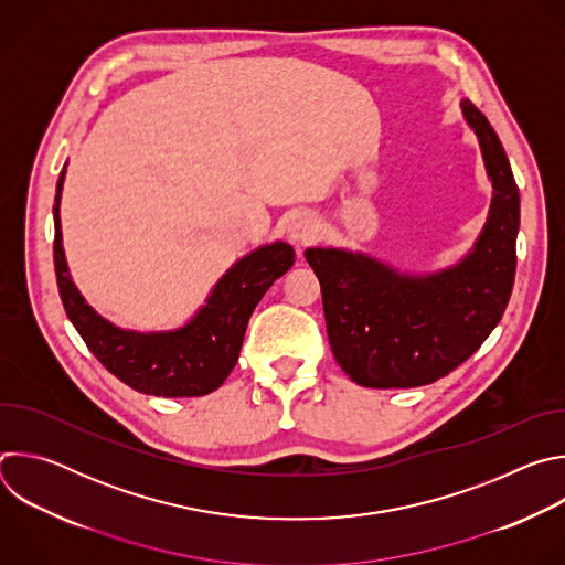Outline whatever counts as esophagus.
I'll list each match as a JSON object with an SVG mask.
<instances>
[{
    "label": "esophagus",
    "instance_id": "obj_1",
    "mask_svg": "<svg viewBox=\"0 0 565 565\" xmlns=\"http://www.w3.org/2000/svg\"><path fill=\"white\" fill-rule=\"evenodd\" d=\"M319 234V221L315 214L301 210L295 212L288 221V236L295 241L297 246H308Z\"/></svg>",
    "mask_w": 565,
    "mask_h": 565
}]
</instances>
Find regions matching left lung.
Listing matches in <instances>:
<instances>
[{
  "instance_id": "obj_1",
  "label": "left lung",
  "mask_w": 565,
  "mask_h": 565,
  "mask_svg": "<svg viewBox=\"0 0 565 565\" xmlns=\"http://www.w3.org/2000/svg\"><path fill=\"white\" fill-rule=\"evenodd\" d=\"M492 181V203L473 248L436 273H402L371 255L308 248L327 331L344 373L369 388L431 384L490 338L512 295L521 201L505 149L469 100L460 103Z\"/></svg>"
}]
</instances>
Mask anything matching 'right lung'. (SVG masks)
Wrapping results in <instances>:
<instances>
[{
    "mask_svg": "<svg viewBox=\"0 0 565 565\" xmlns=\"http://www.w3.org/2000/svg\"><path fill=\"white\" fill-rule=\"evenodd\" d=\"M64 174L66 166L60 172L53 205V262L64 310L79 338L109 373L140 393L196 397L216 391L238 360L253 310L295 264L292 246L275 241L241 257L214 284L188 324L174 331L140 333L120 329L87 303L68 275L60 223Z\"/></svg>",
    "mask_w": 565,
    "mask_h": 565,
    "instance_id": "1",
    "label": "right lung"
}]
</instances>
